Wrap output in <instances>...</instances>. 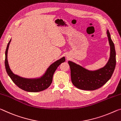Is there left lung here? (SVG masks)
Here are the masks:
<instances>
[{
    "label": "left lung",
    "instance_id": "obj_1",
    "mask_svg": "<svg viewBox=\"0 0 121 121\" xmlns=\"http://www.w3.org/2000/svg\"><path fill=\"white\" fill-rule=\"evenodd\" d=\"M107 36L110 47V57L104 67L96 70H89L75 63L69 61L71 80L76 88L86 91H94L101 88L112 77L116 66V52L114 43L109 30Z\"/></svg>",
    "mask_w": 121,
    "mask_h": 121
}]
</instances>
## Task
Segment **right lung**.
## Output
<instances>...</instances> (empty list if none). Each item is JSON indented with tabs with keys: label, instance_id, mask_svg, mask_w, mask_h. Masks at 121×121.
Masks as SVG:
<instances>
[{
	"label": "right lung",
	"instance_id": "obj_1",
	"mask_svg": "<svg viewBox=\"0 0 121 121\" xmlns=\"http://www.w3.org/2000/svg\"><path fill=\"white\" fill-rule=\"evenodd\" d=\"M11 39L7 44L5 51V65L6 72L10 77L12 81L20 89L28 92H39L46 89L51 85L53 81V76L55 71L61 63L65 61V57H63L60 60H57L52 64L45 74L39 78H25L13 74L9 68L8 61H7V52Z\"/></svg>",
	"mask_w": 121,
	"mask_h": 121
}]
</instances>
